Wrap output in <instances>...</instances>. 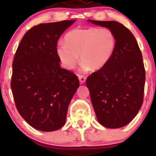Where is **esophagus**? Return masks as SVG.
<instances>
[{
	"label": "esophagus",
	"mask_w": 156,
	"mask_h": 156,
	"mask_svg": "<svg viewBox=\"0 0 156 156\" xmlns=\"http://www.w3.org/2000/svg\"><path fill=\"white\" fill-rule=\"evenodd\" d=\"M79 80L80 83H83L86 81V77L83 76H79Z\"/></svg>",
	"instance_id": "34e87169"
}]
</instances>
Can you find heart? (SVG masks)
Wrapping results in <instances>:
<instances>
[{
  "instance_id": "heart-1",
  "label": "heart",
  "mask_w": 156,
  "mask_h": 156,
  "mask_svg": "<svg viewBox=\"0 0 156 156\" xmlns=\"http://www.w3.org/2000/svg\"><path fill=\"white\" fill-rule=\"evenodd\" d=\"M56 52L66 69H73L79 61L82 69L98 71L104 68L113 55L117 45L116 36L108 28H76L65 35Z\"/></svg>"
}]
</instances>
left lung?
Segmentation results:
<instances>
[{
    "instance_id": "1",
    "label": "left lung",
    "mask_w": 156,
    "mask_h": 156,
    "mask_svg": "<svg viewBox=\"0 0 156 156\" xmlns=\"http://www.w3.org/2000/svg\"><path fill=\"white\" fill-rule=\"evenodd\" d=\"M116 36L113 55L86 81L98 121L105 127H122L136 116L143 103L145 71L142 55L132 33L115 21H96Z\"/></svg>"
}]
</instances>
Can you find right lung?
<instances>
[{
    "mask_svg": "<svg viewBox=\"0 0 156 156\" xmlns=\"http://www.w3.org/2000/svg\"><path fill=\"white\" fill-rule=\"evenodd\" d=\"M76 20L42 23L25 34L12 63L11 87L16 108L25 120L41 131L64 126L69 105L79 80L61 68L56 47Z\"/></svg>",
    "mask_w": 156,
    "mask_h": 156,
    "instance_id": "add662e5",
    "label": "right lung"
}]
</instances>
